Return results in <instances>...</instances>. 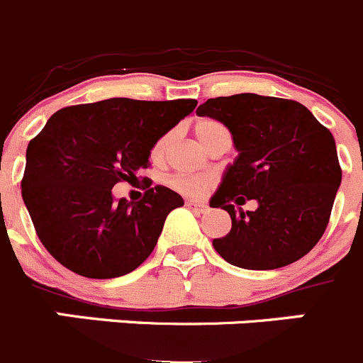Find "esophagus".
I'll list each match as a JSON object with an SVG mask.
<instances>
[{
  "instance_id": "obj_1",
  "label": "esophagus",
  "mask_w": 363,
  "mask_h": 363,
  "mask_svg": "<svg viewBox=\"0 0 363 363\" xmlns=\"http://www.w3.org/2000/svg\"><path fill=\"white\" fill-rule=\"evenodd\" d=\"M187 207L192 208V211H196V212H201V214H203V212H208L207 205L196 203V201H187Z\"/></svg>"
}]
</instances>
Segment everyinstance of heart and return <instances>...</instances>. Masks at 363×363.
Instances as JSON below:
<instances>
[{"mask_svg": "<svg viewBox=\"0 0 363 363\" xmlns=\"http://www.w3.org/2000/svg\"><path fill=\"white\" fill-rule=\"evenodd\" d=\"M194 133L198 136V140L205 145L207 149L214 147L218 142L221 140H230V131L227 129V125L221 124L219 121L214 118H199L194 124ZM172 142V131L164 133L160 136L158 140L152 144L151 147V158L155 162H160L164 158L167 149L171 147ZM171 187L176 189L178 192L185 196H191V198H201V196L207 194L212 187V182L203 176H189V174H179L171 178Z\"/></svg>", "mask_w": 363, "mask_h": 363, "instance_id": "1", "label": "heart"}]
</instances>
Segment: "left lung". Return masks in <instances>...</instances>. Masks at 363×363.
Instances as JSON below:
<instances>
[{
    "instance_id": "8db88e82",
    "label": "left lung",
    "mask_w": 363,
    "mask_h": 363,
    "mask_svg": "<svg viewBox=\"0 0 363 363\" xmlns=\"http://www.w3.org/2000/svg\"><path fill=\"white\" fill-rule=\"evenodd\" d=\"M196 113L227 125L239 151L211 199L232 219L230 232L212 241L216 252L247 270L304 257L325 232L342 182L331 131L306 106L255 93L208 99ZM248 199L255 211L240 208Z\"/></svg>"
}]
</instances>
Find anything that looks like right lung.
<instances>
[{"label": "right lung", "mask_w": 363, "mask_h": 363, "mask_svg": "<svg viewBox=\"0 0 363 363\" xmlns=\"http://www.w3.org/2000/svg\"><path fill=\"white\" fill-rule=\"evenodd\" d=\"M198 101L108 99L53 113L26 147L21 194L43 247L68 270L89 279L129 274L155 250L165 218L184 205L156 185L138 201H115L111 189L149 167L160 136Z\"/></svg>", "instance_id": "add662e5"}]
</instances>
